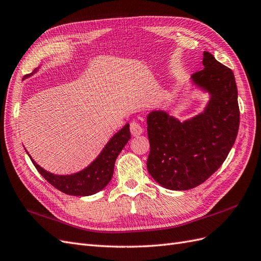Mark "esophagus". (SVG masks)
Wrapping results in <instances>:
<instances>
[{
  "label": "esophagus",
  "mask_w": 261,
  "mask_h": 261,
  "mask_svg": "<svg viewBox=\"0 0 261 261\" xmlns=\"http://www.w3.org/2000/svg\"><path fill=\"white\" fill-rule=\"evenodd\" d=\"M129 128H130V133H132V135L134 136V137H137V136H140L141 134H143V127H141L140 126V124L139 123H137V122H132L130 123V126H129Z\"/></svg>",
  "instance_id": "esophagus-1"
}]
</instances>
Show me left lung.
I'll list each match as a JSON object with an SVG mask.
<instances>
[{
	"label": "left lung",
	"instance_id": "obj_1",
	"mask_svg": "<svg viewBox=\"0 0 261 261\" xmlns=\"http://www.w3.org/2000/svg\"><path fill=\"white\" fill-rule=\"evenodd\" d=\"M202 64L203 69L191 77L210 96L201 113L184 122L162 110L147 116L148 172L172 191H187L208 179L226 159L239 133L238 87L232 69L207 51Z\"/></svg>",
	"mask_w": 261,
	"mask_h": 261
}]
</instances>
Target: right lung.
I'll return each mask as SVG.
<instances>
[{
	"label": "right lung",
	"instance_id": "obj_1",
	"mask_svg": "<svg viewBox=\"0 0 261 261\" xmlns=\"http://www.w3.org/2000/svg\"><path fill=\"white\" fill-rule=\"evenodd\" d=\"M36 72L37 68L34 70V73ZM129 139V124H126L108 141L100 154L88 167L69 175H58L45 171L36 163L27 151L26 152L38 172L59 191L72 196H90L102 191L110 183L113 176L116 158Z\"/></svg>",
	"mask_w": 261,
	"mask_h": 261
}]
</instances>
